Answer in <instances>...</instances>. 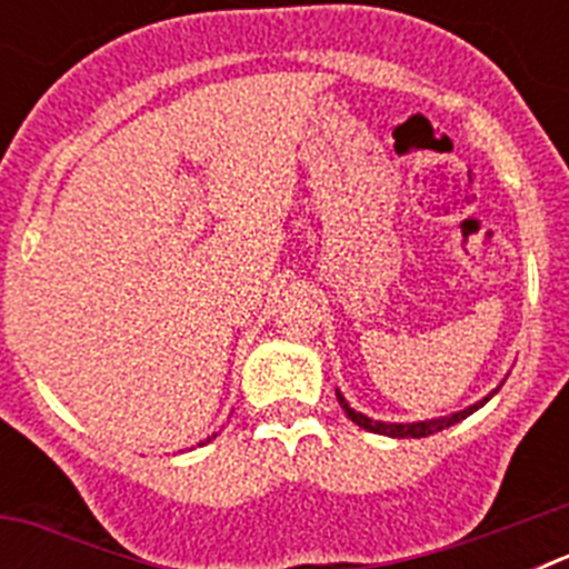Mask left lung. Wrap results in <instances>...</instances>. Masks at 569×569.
I'll return each mask as SVG.
<instances>
[{"label":"left lung","instance_id":"left-lung-1","mask_svg":"<svg viewBox=\"0 0 569 569\" xmlns=\"http://www.w3.org/2000/svg\"><path fill=\"white\" fill-rule=\"evenodd\" d=\"M496 390H499V387H496ZM496 390H492V393H496ZM490 396L481 401H476V405H470L467 410H459V413H453V416H441V419H430V421H413V425H393V421H376L365 413H356L353 407L345 401V396L336 390V399H339V405H341V410L347 413V419L356 421V425L365 427V430H370V433L390 436V439H425V436H433V433H439V430H447V427H453L456 421H461V419H467L470 413H476L479 407H485L487 401H490Z\"/></svg>","mask_w":569,"mask_h":569}]
</instances>
